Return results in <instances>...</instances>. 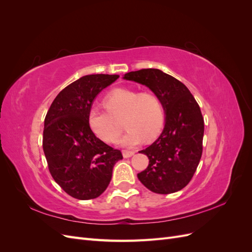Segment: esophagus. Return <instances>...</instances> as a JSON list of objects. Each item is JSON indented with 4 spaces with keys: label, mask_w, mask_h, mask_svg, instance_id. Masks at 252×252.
<instances>
[{
    "label": "esophagus",
    "mask_w": 252,
    "mask_h": 252,
    "mask_svg": "<svg viewBox=\"0 0 252 252\" xmlns=\"http://www.w3.org/2000/svg\"><path fill=\"white\" fill-rule=\"evenodd\" d=\"M122 152H123L124 158H130L134 155V151H132V150H123Z\"/></svg>",
    "instance_id": "esophagus-1"
}]
</instances>
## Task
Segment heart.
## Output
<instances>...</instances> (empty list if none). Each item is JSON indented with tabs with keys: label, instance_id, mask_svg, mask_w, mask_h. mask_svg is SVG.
Listing matches in <instances>:
<instances>
[{
	"label": "heart",
	"instance_id": "1",
	"mask_svg": "<svg viewBox=\"0 0 252 252\" xmlns=\"http://www.w3.org/2000/svg\"><path fill=\"white\" fill-rule=\"evenodd\" d=\"M107 110L93 107L88 112V125L101 140L112 143L122 132L117 120L124 116L127 131L119 140L122 146L132 147L145 140L150 141L161 132L165 122L162 98L154 91L119 88L104 98Z\"/></svg>",
	"mask_w": 252,
	"mask_h": 252
}]
</instances>
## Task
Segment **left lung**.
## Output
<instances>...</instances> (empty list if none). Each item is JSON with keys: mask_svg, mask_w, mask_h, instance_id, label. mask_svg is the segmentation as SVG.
Instances as JSON below:
<instances>
[{"mask_svg": "<svg viewBox=\"0 0 252 252\" xmlns=\"http://www.w3.org/2000/svg\"><path fill=\"white\" fill-rule=\"evenodd\" d=\"M124 79L156 93L162 98L166 114L161 135L139 151L148 157L149 164L138 178L152 192H177L192 179L202 157L204 119L200 106L184 84L159 69L131 71Z\"/></svg>", "mask_w": 252, "mask_h": 252, "instance_id": "8db88e82", "label": "left lung"}]
</instances>
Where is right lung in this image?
Segmentation results:
<instances>
[{"mask_svg":"<svg viewBox=\"0 0 252 252\" xmlns=\"http://www.w3.org/2000/svg\"><path fill=\"white\" fill-rule=\"evenodd\" d=\"M118 78L84 75L61 91L45 118L43 150L50 174L74 199L100 196L111 181L114 164L123 158L120 150L96 138L88 125L95 96Z\"/></svg>","mask_w":252,"mask_h":252,"instance_id":"obj_1","label":"right lung"}]
</instances>
